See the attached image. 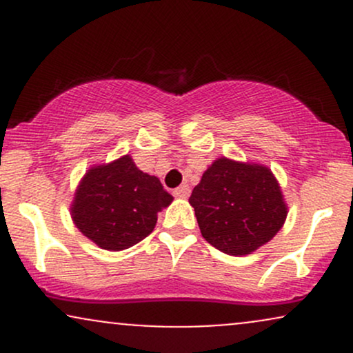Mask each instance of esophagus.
<instances>
[{"label": "esophagus", "mask_w": 353, "mask_h": 353, "mask_svg": "<svg viewBox=\"0 0 353 353\" xmlns=\"http://www.w3.org/2000/svg\"><path fill=\"white\" fill-rule=\"evenodd\" d=\"M174 196L176 197H181V199H185V197H189V194H190V188L188 184H184V185H179V188L177 189H174Z\"/></svg>", "instance_id": "obj_1"}]
</instances>
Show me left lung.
<instances>
[{
  "label": "left lung",
  "mask_w": 353,
  "mask_h": 353,
  "mask_svg": "<svg viewBox=\"0 0 353 353\" xmlns=\"http://www.w3.org/2000/svg\"><path fill=\"white\" fill-rule=\"evenodd\" d=\"M202 237L229 255L267 244L287 217L281 188L270 169L222 157L202 174L189 197Z\"/></svg>",
  "instance_id": "8db88e82"
}]
</instances>
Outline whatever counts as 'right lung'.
<instances>
[{"instance_id":"1","label":"right lung","mask_w":353,"mask_h":353,"mask_svg":"<svg viewBox=\"0 0 353 353\" xmlns=\"http://www.w3.org/2000/svg\"><path fill=\"white\" fill-rule=\"evenodd\" d=\"M172 196L157 177L136 168L129 156L89 169L76 190L71 216L76 228L106 250H123L152 232L157 212Z\"/></svg>"}]
</instances>
